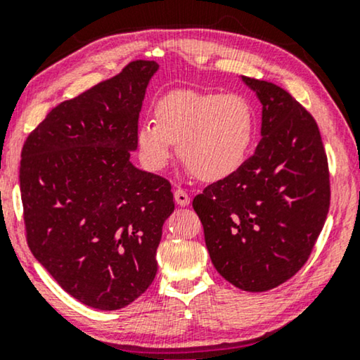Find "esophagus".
<instances>
[{
  "label": "esophagus",
  "mask_w": 360,
  "mask_h": 360,
  "mask_svg": "<svg viewBox=\"0 0 360 360\" xmlns=\"http://www.w3.org/2000/svg\"><path fill=\"white\" fill-rule=\"evenodd\" d=\"M174 196H175V203L179 205V206H188L190 205V196H188V193H186L185 190L176 188Z\"/></svg>",
  "instance_id": "1"
}]
</instances>
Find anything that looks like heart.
<instances>
[{
  "instance_id": "heart-1",
  "label": "heart",
  "mask_w": 360,
  "mask_h": 360,
  "mask_svg": "<svg viewBox=\"0 0 360 360\" xmlns=\"http://www.w3.org/2000/svg\"><path fill=\"white\" fill-rule=\"evenodd\" d=\"M255 134V111L238 93L179 90L155 106V121L137 127L139 159L149 170L169 164L172 144L196 179L223 180L248 159Z\"/></svg>"
}]
</instances>
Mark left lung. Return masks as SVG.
<instances>
[{
	"label": "left lung",
	"instance_id": "8db88e82",
	"mask_svg": "<svg viewBox=\"0 0 360 360\" xmlns=\"http://www.w3.org/2000/svg\"><path fill=\"white\" fill-rule=\"evenodd\" d=\"M262 105L255 152L193 198L211 262L245 292H267L307 262L329 210V172L313 116L270 82L243 77Z\"/></svg>",
	"mask_w": 360,
	"mask_h": 360
}]
</instances>
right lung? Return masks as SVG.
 Returning <instances> with one entry per match:
<instances>
[{
    "instance_id": "right-lung-1",
    "label": "right lung",
    "mask_w": 360,
    "mask_h": 360,
    "mask_svg": "<svg viewBox=\"0 0 360 360\" xmlns=\"http://www.w3.org/2000/svg\"><path fill=\"white\" fill-rule=\"evenodd\" d=\"M159 63L121 73L53 108L24 142L19 184L27 244L86 307L124 308L154 282L169 180L132 165L139 112Z\"/></svg>"
}]
</instances>
